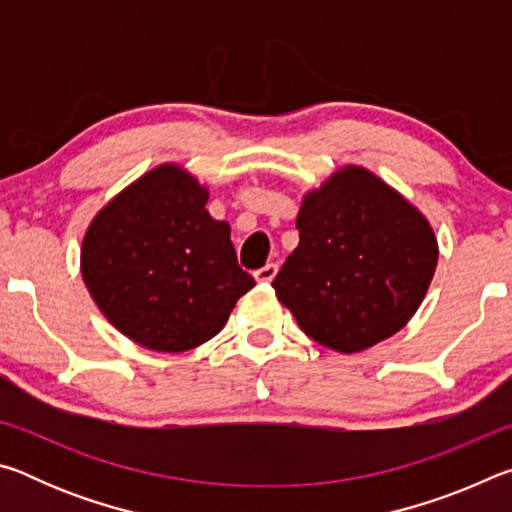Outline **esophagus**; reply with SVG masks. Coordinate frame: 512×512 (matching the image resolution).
<instances>
[{
	"mask_svg": "<svg viewBox=\"0 0 512 512\" xmlns=\"http://www.w3.org/2000/svg\"><path fill=\"white\" fill-rule=\"evenodd\" d=\"M275 273H277V264L271 262V264H266V266H262V268H257V271H255V280L266 284V282L273 280Z\"/></svg>",
	"mask_w": 512,
	"mask_h": 512,
	"instance_id": "1",
	"label": "esophagus"
}]
</instances>
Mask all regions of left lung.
<instances>
[{
	"label": "left lung",
	"mask_w": 512,
	"mask_h": 512,
	"mask_svg": "<svg viewBox=\"0 0 512 512\" xmlns=\"http://www.w3.org/2000/svg\"><path fill=\"white\" fill-rule=\"evenodd\" d=\"M296 228L298 248L273 289L309 339L350 354L409 323L436 271L438 241L406 198L345 167L305 196Z\"/></svg>",
	"instance_id": "1"
}]
</instances>
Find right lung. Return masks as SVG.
I'll use <instances>...</instances> for the list:
<instances>
[{
	"label": "right lung",
	"mask_w": 512,
	"mask_h": 512,
	"mask_svg": "<svg viewBox=\"0 0 512 512\" xmlns=\"http://www.w3.org/2000/svg\"><path fill=\"white\" fill-rule=\"evenodd\" d=\"M207 189L176 164L135 180L94 216L81 248L90 296L142 348L185 352L221 332L255 287L230 225L205 210Z\"/></svg>",
	"instance_id": "1"
}]
</instances>
